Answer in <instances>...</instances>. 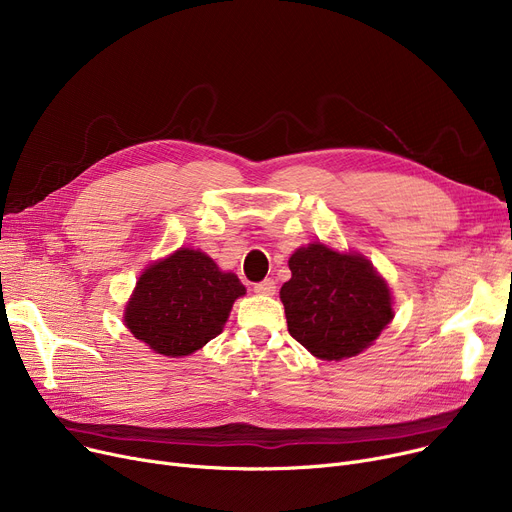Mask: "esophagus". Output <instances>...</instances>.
Returning a JSON list of instances; mask_svg holds the SVG:
<instances>
[{"instance_id":"obj_1","label":"esophagus","mask_w":512,"mask_h":512,"mask_svg":"<svg viewBox=\"0 0 512 512\" xmlns=\"http://www.w3.org/2000/svg\"><path fill=\"white\" fill-rule=\"evenodd\" d=\"M253 290H255L257 294H265V297H270V294H274V292H276V282H274L272 278H267V280H263V282L255 284V286H253Z\"/></svg>"}]
</instances>
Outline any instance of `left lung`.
Segmentation results:
<instances>
[{
  "mask_svg": "<svg viewBox=\"0 0 512 512\" xmlns=\"http://www.w3.org/2000/svg\"><path fill=\"white\" fill-rule=\"evenodd\" d=\"M288 267L292 278L280 290L288 332L317 359L363 353L394 317L386 280L359 253L311 242L292 253Z\"/></svg>",
  "mask_w": 512,
  "mask_h": 512,
  "instance_id": "1",
  "label": "left lung"
}]
</instances>
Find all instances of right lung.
<instances>
[{
	"mask_svg": "<svg viewBox=\"0 0 512 512\" xmlns=\"http://www.w3.org/2000/svg\"><path fill=\"white\" fill-rule=\"evenodd\" d=\"M236 274L222 272L203 251L178 249L151 263L124 309L132 336L164 357H186L222 334L245 294Z\"/></svg>",
	"mask_w": 512,
	"mask_h": 512,
	"instance_id": "1",
	"label": "right lung"
}]
</instances>
